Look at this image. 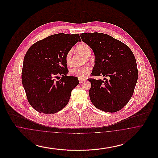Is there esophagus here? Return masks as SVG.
<instances>
[{
	"instance_id": "esophagus-1",
	"label": "esophagus",
	"mask_w": 158,
	"mask_h": 158,
	"mask_svg": "<svg viewBox=\"0 0 158 158\" xmlns=\"http://www.w3.org/2000/svg\"><path fill=\"white\" fill-rule=\"evenodd\" d=\"M85 81H86V79H83V78H79V81L80 83L83 82Z\"/></svg>"
}]
</instances>
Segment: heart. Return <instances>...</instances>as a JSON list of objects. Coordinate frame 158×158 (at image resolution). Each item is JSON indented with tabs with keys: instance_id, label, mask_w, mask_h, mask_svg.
<instances>
[{
	"instance_id": "heart-1",
	"label": "heart",
	"mask_w": 158,
	"mask_h": 158,
	"mask_svg": "<svg viewBox=\"0 0 158 158\" xmlns=\"http://www.w3.org/2000/svg\"><path fill=\"white\" fill-rule=\"evenodd\" d=\"M76 50L79 53H81L86 59L89 60V56L91 54L90 47L85 43H81L76 46ZM72 50H69L65 56V61L68 65L72 63ZM91 68L89 66H83L82 67H73L69 70V73L72 76H76L79 78H83L88 75L90 73Z\"/></svg>"
}]
</instances>
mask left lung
Returning <instances> with one entry per match:
<instances>
[{"instance_id": "left-lung-1", "label": "left lung", "mask_w": 158, "mask_h": 158, "mask_svg": "<svg viewBox=\"0 0 158 158\" xmlns=\"http://www.w3.org/2000/svg\"><path fill=\"white\" fill-rule=\"evenodd\" d=\"M82 40L95 54L91 76H105L104 81L88 79L91 83L90 101L99 110L108 113L120 111L131 98L138 78L135 57L120 41L102 33H82Z\"/></svg>"}]
</instances>
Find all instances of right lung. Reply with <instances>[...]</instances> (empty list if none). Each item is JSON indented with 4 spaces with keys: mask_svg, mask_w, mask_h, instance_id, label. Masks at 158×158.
<instances>
[{
    "mask_svg": "<svg viewBox=\"0 0 158 158\" xmlns=\"http://www.w3.org/2000/svg\"><path fill=\"white\" fill-rule=\"evenodd\" d=\"M81 41L79 34H56L36 42L25 54L22 83L30 104L38 112L54 114L68 104L79 82L77 77L67 75L65 56Z\"/></svg>",
    "mask_w": 158,
    "mask_h": 158,
    "instance_id": "add662e5",
    "label": "right lung"
}]
</instances>
